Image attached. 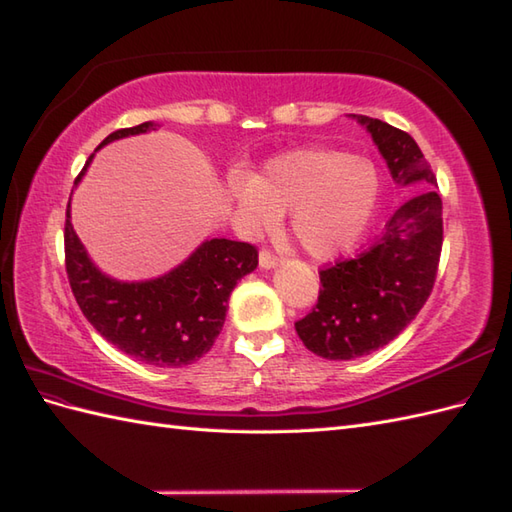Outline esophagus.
<instances>
[{"label":"esophagus","instance_id":"obj_1","mask_svg":"<svg viewBox=\"0 0 512 512\" xmlns=\"http://www.w3.org/2000/svg\"><path fill=\"white\" fill-rule=\"evenodd\" d=\"M258 263L263 269H271V267L278 265V256L271 252V249H263V252H260V256H258Z\"/></svg>","mask_w":512,"mask_h":512}]
</instances>
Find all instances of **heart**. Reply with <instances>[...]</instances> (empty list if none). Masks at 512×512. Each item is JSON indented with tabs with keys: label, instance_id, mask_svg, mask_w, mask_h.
Instances as JSON below:
<instances>
[{
	"label": "heart",
	"instance_id": "heart-1",
	"mask_svg": "<svg viewBox=\"0 0 512 512\" xmlns=\"http://www.w3.org/2000/svg\"><path fill=\"white\" fill-rule=\"evenodd\" d=\"M232 195L252 230H271L291 210L298 243L317 258L355 247L381 197L372 162L339 149H300L269 160L254 179L236 177Z\"/></svg>",
	"mask_w": 512,
	"mask_h": 512
}]
</instances>
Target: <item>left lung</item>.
<instances>
[{
  "instance_id": "left-lung-1",
  "label": "left lung",
  "mask_w": 512,
  "mask_h": 512,
  "mask_svg": "<svg viewBox=\"0 0 512 512\" xmlns=\"http://www.w3.org/2000/svg\"><path fill=\"white\" fill-rule=\"evenodd\" d=\"M399 186H438L410 133L377 118H359ZM442 252V199L431 188L392 214L383 232L355 258L320 269L317 304L295 333L317 357L346 361L390 344L423 309Z\"/></svg>"
}]
</instances>
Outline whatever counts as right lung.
I'll use <instances>...</instances> for the list:
<instances>
[{
	"instance_id": "add662e5",
	"label": "right lung",
	"mask_w": 512,
	"mask_h": 512,
	"mask_svg": "<svg viewBox=\"0 0 512 512\" xmlns=\"http://www.w3.org/2000/svg\"><path fill=\"white\" fill-rule=\"evenodd\" d=\"M149 129L151 122L118 129L102 144ZM63 238L67 280L87 322L118 350L157 368H181L206 355L221 333L236 282L258 265L256 245L212 238L162 278L118 282L102 276L87 258L70 223V203Z\"/></svg>"
}]
</instances>
